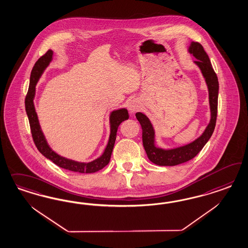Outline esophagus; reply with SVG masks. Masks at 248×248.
I'll list each match as a JSON object with an SVG mask.
<instances>
[{"label":"esophagus","mask_w":248,"mask_h":248,"mask_svg":"<svg viewBox=\"0 0 248 248\" xmlns=\"http://www.w3.org/2000/svg\"><path fill=\"white\" fill-rule=\"evenodd\" d=\"M141 108V104L137 99H133L130 101L129 105H128V109L130 111V113H134L137 112L139 109Z\"/></svg>","instance_id":"1"}]
</instances>
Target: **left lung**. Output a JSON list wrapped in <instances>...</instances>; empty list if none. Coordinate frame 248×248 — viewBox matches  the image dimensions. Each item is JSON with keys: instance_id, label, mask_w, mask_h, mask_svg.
Instances as JSON below:
<instances>
[{"instance_id": "obj_1", "label": "left lung", "mask_w": 248, "mask_h": 248, "mask_svg": "<svg viewBox=\"0 0 248 248\" xmlns=\"http://www.w3.org/2000/svg\"><path fill=\"white\" fill-rule=\"evenodd\" d=\"M188 52L193 54L196 60L195 64L201 70L209 93L211 119L208 125L200 135L192 143L172 149H163L155 144V134L149 118L143 113H136L135 116L139 121L143 130V144L146 155L152 163L161 166H173L186 163L193 159L203 149L214 133L217 116L218 83L217 76L212 67L210 59L199 43L192 42Z\"/></svg>"}]
</instances>
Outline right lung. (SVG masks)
Masks as SVG:
<instances>
[{
	"label": "right lung",
	"instance_id": "add662e5",
	"mask_svg": "<svg viewBox=\"0 0 248 248\" xmlns=\"http://www.w3.org/2000/svg\"><path fill=\"white\" fill-rule=\"evenodd\" d=\"M53 53L52 50H49L45 55L40 57L35 62L31 73L30 86L27 95L25 97V111L30 123L31 132L33 142L35 143L39 152L43 155H45L47 159L51 160L55 165L60 166L62 168L77 173H95L109 164L113 152V145L116 139L117 129L122 122L127 120L129 118L128 111L125 108H122L118 110H114L110 113V136L105 152L100 157L89 163H80L57 155L54 151L52 150V148L49 146L45 139L44 133L40 126L37 113L35 112V108L33 105L36 83L43 75L44 71L53 60Z\"/></svg>",
	"mask_w": 248,
	"mask_h": 248
}]
</instances>
